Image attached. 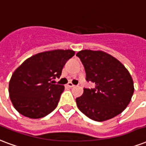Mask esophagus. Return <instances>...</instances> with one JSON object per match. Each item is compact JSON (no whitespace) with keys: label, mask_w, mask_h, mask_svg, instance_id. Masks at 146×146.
Instances as JSON below:
<instances>
[{"label":"esophagus","mask_w":146,"mask_h":146,"mask_svg":"<svg viewBox=\"0 0 146 146\" xmlns=\"http://www.w3.org/2000/svg\"><path fill=\"white\" fill-rule=\"evenodd\" d=\"M67 86H68V87H69V88H73V87H74L75 85H73L72 82H68V83L67 84Z\"/></svg>","instance_id":"34e87169"}]
</instances>
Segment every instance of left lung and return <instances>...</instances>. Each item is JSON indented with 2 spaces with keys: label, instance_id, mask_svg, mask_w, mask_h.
I'll list each match as a JSON object with an SVG mask.
<instances>
[{
  "label": "left lung",
  "instance_id": "1",
  "mask_svg": "<svg viewBox=\"0 0 146 146\" xmlns=\"http://www.w3.org/2000/svg\"><path fill=\"white\" fill-rule=\"evenodd\" d=\"M85 67L86 80L95 84L76 98L79 110L94 121L112 119L125 109L134 93L131 75L121 62L101 51L83 50L76 54Z\"/></svg>",
  "mask_w": 146,
  "mask_h": 146
}]
</instances>
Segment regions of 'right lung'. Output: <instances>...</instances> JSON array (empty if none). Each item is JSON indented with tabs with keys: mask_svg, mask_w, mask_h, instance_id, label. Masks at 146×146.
I'll list each match as a JSON object with an SVG mask.
<instances>
[{
	"mask_svg": "<svg viewBox=\"0 0 146 146\" xmlns=\"http://www.w3.org/2000/svg\"><path fill=\"white\" fill-rule=\"evenodd\" d=\"M74 55L72 50H54L37 54L23 62L13 73L9 95L15 109L31 119H40L54 110L64 85L53 84Z\"/></svg>",
	"mask_w": 146,
	"mask_h": 146,
	"instance_id": "obj_1",
	"label": "right lung"
}]
</instances>
